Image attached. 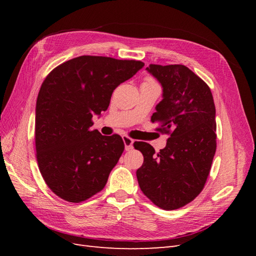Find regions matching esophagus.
Returning a JSON list of instances; mask_svg holds the SVG:
<instances>
[{"mask_svg": "<svg viewBox=\"0 0 256 256\" xmlns=\"http://www.w3.org/2000/svg\"><path fill=\"white\" fill-rule=\"evenodd\" d=\"M122 141H124V144H125V150H130L134 148V138H131L127 136H124Z\"/></svg>", "mask_w": 256, "mask_h": 256, "instance_id": "1", "label": "esophagus"}]
</instances>
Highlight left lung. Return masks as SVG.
<instances>
[{
  "mask_svg": "<svg viewBox=\"0 0 256 256\" xmlns=\"http://www.w3.org/2000/svg\"><path fill=\"white\" fill-rule=\"evenodd\" d=\"M146 69L164 88L152 122L170 138L158 154L148 143L134 142L144 157L136 178L154 205L174 210L200 194L210 172L216 148V108L210 88L188 67L150 64Z\"/></svg>",
  "mask_w": 256,
  "mask_h": 256,
  "instance_id": "obj_1",
  "label": "left lung"
}]
</instances>
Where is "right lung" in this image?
<instances>
[{"mask_svg":"<svg viewBox=\"0 0 256 256\" xmlns=\"http://www.w3.org/2000/svg\"><path fill=\"white\" fill-rule=\"evenodd\" d=\"M143 66L141 60L82 56L46 76L36 102L35 145L38 168L54 194L80 203L104 188L125 145L118 134L92 130V118Z\"/></svg>","mask_w":256,"mask_h":256,"instance_id":"right-lung-1","label":"right lung"}]
</instances>
